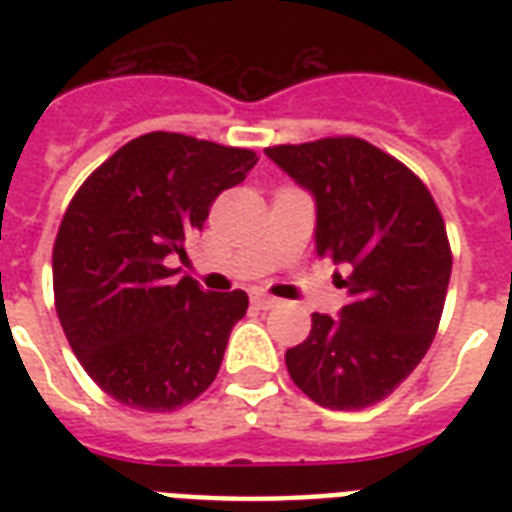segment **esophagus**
<instances>
[{
    "label": "esophagus",
    "instance_id": "esophagus-1",
    "mask_svg": "<svg viewBox=\"0 0 512 512\" xmlns=\"http://www.w3.org/2000/svg\"><path fill=\"white\" fill-rule=\"evenodd\" d=\"M252 303H255L260 311H268V308H273V305H276V300L268 295H260V292H255V295H252Z\"/></svg>",
    "mask_w": 512,
    "mask_h": 512
}]
</instances>
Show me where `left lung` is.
I'll list each match as a JSON object with an SVG mask.
<instances>
[{
    "mask_svg": "<svg viewBox=\"0 0 512 512\" xmlns=\"http://www.w3.org/2000/svg\"><path fill=\"white\" fill-rule=\"evenodd\" d=\"M316 201V252L348 273V303L313 313L308 340L287 350L305 396L327 409H366L414 372L436 337L452 252L422 180L358 138L265 148Z\"/></svg>",
    "mask_w": 512,
    "mask_h": 512,
    "instance_id": "left-lung-1",
    "label": "left lung"
}]
</instances>
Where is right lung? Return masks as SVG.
Instances as JSON below:
<instances>
[{
	"instance_id": "1",
	"label": "right lung",
	"mask_w": 512,
	"mask_h": 512,
	"mask_svg": "<svg viewBox=\"0 0 512 512\" xmlns=\"http://www.w3.org/2000/svg\"><path fill=\"white\" fill-rule=\"evenodd\" d=\"M257 164L177 132L130 140L68 204L52 249L55 311L84 372L119 404L175 412L217 377L247 295L204 292L167 268L212 201Z\"/></svg>"
}]
</instances>
